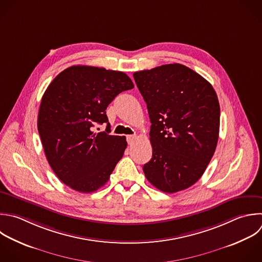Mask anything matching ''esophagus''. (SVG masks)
I'll return each mask as SVG.
<instances>
[{"label":"esophagus","mask_w":262,"mask_h":262,"mask_svg":"<svg viewBox=\"0 0 262 262\" xmlns=\"http://www.w3.org/2000/svg\"><path fill=\"white\" fill-rule=\"evenodd\" d=\"M126 138H127V142H128L129 144H131V143L134 141V139L136 138V136H135V135H127Z\"/></svg>","instance_id":"1"}]
</instances>
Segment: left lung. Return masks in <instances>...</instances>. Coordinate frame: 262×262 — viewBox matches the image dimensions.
I'll return each mask as SVG.
<instances>
[{"label": "left lung", "mask_w": 262, "mask_h": 262, "mask_svg": "<svg viewBox=\"0 0 262 262\" xmlns=\"http://www.w3.org/2000/svg\"><path fill=\"white\" fill-rule=\"evenodd\" d=\"M151 123L152 156L146 179L173 193L195 183L210 163L219 135L220 106L212 85L179 63L133 74Z\"/></svg>", "instance_id": "obj_1"}]
</instances>
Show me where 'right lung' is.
<instances>
[{
    "label": "right lung",
    "mask_w": 262,
    "mask_h": 262,
    "mask_svg": "<svg viewBox=\"0 0 262 262\" xmlns=\"http://www.w3.org/2000/svg\"><path fill=\"white\" fill-rule=\"evenodd\" d=\"M134 87L123 72L74 66L50 83L38 116V131L56 176L80 192H93L110 179L127 147L125 136L110 135L106 107ZM97 123H106L95 134Z\"/></svg>",
    "instance_id": "right-lung-1"
}]
</instances>
